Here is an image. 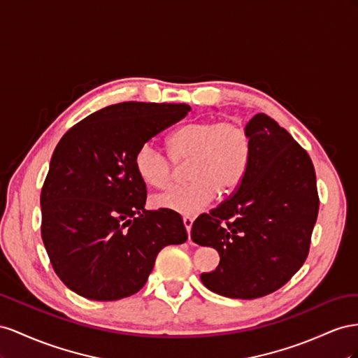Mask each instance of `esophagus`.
I'll return each mask as SVG.
<instances>
[{
    "label": "esophagus",
    "instance_id": "obj_1",
    "mask_svg": "<svg viewBox=\"0 0 358 358\" xmlns=\"http://www.w3.org/2000/svg\"><path fill=\"white\" fill-rule=\"evenodd\" d=\"M182 223H185V227H186L187 234H190L192 224H193V219H192V217H189V216H185V217H182ZM189 240H190V238H189Z\"/></svg>",
    "mask_w": 358,
    "mask_h": 358
}]
</instances>
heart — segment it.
Here are the masks:
<instances>
[{
    "label": "heart",
    "mask_w": 358,
    "mask_h": 358,
    "mask_svg": "<svg viewBox=\"0 0 358 358\" xmlns=\"http://www.w3.org/2000/svg\"><path fill=\"white\" fill-rule=\"evenodd\" d=\"M169 156L152 142L142 144L134 157L138 177L145 185L166 189L176 177V165H186L190 182L152 198L157 208L196 214L219 195H229L246 176L252 138L236 121L199 120L181 126L168 138Z\"/></svg>",
    "instance_id": "heart-1"
}]
</instances>
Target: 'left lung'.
Wrapping results in <instances>:
<instances>
[{
	"mask_svg": "<svg viewBox=\"0 0 358 358\" xmlns=\"http://www.w3.org/2000/svg\"><path fill=\"white\" fill-rule=\"evenodd\" d=\"M246 129V176L228 199L198 216L190 237L220 257L202 283L223 297L252 300L282 288L304 264L320 196L308 151L287 130L265 114Z\"/></svg>",
	"mask_w": 358,
	"mask_h": 358,
	"instance_id": "left-lung-1",
	"label": "left lung"
}]
</instances>
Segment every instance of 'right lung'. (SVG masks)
I'll return each instance as SVG.
<instances>
[{"mask_svg":"<svg viewBox=\"0 0 358 358\" xmlns=\"http://www.w3.org/2000/svg\"><path fill=\"white\" fill-rule=\"evenodd\" d=\"M186 103L124 101L88 115L59 139L40 195L42 240L69 289L90 300L136 294L157 253L187 240L178 213L145 210L136 150L187 115Z\"/></svg>","mask_w":358,"mask_h":358,"instance_id":"obj_1","label":"right lung"}]
</instances>
